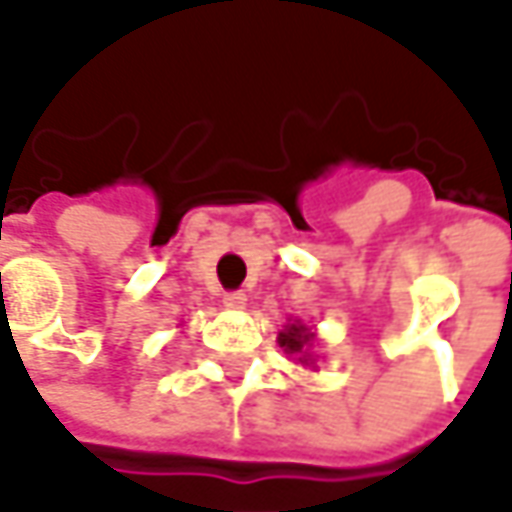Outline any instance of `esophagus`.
I'll return each mask as SVG.
<instances>
[{"mask_svg":"<svg viewBox=\"0 0 512 512\" xmlns=\"http://www.w3.org/2000/svg\"><path fill=\"white\" fill-rule=\"evenodd\" d=\"M225 305L233 307V310H242L247 305V296L242 290H227L225 293Z\"/></svg>","mask_w":512,"mask_h":512,"instance_id":"obj_1","label":"esophagus"}]
</instances>
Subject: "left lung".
<instances>
[{"label": "left lung", "instance_id": "8db88e82", "mask_svg": "<svg viewBox=\"0 0 512 512\" xmlns=\"http://www.w3.org/2000/svg\"><path fill=\"white\" fill-rule=\"evenodd\" d=\"M310 333H307L305 325H287L282 333H279V344L285 347V353H296L299 362H307L305 347L310 344Z\"/></svg>", "mask_w": 512, "mask_h": 512}]
</instances>
